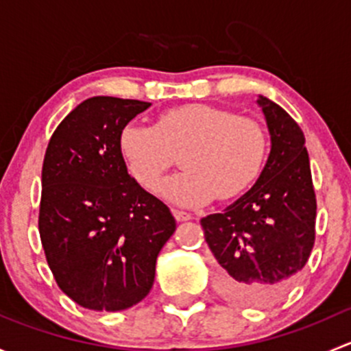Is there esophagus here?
Instances as JSON below:
<instances>
[{
	"mask_svg": "<svg viewBox=\"0 0 351 351\" xmlns=\"http://www.w3.org/2000/svg\"><path fill=\"white\" fill-rule=\"evenodd\" d=\"M173 217L176 219L178 222H183V221H190L192 219V214H189V212H183V210H178V208H173Z\"/></svg>",
	"mask_w": 351,
	"mask_h": 351,
	"instance_id": "obj_1",
	"label": "esophagus"
}]
</instances>
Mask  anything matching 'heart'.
<instances>
[{
  "instance_id": "heart-1",
  "label": "heart",
  "mask_w": 351,
  "mask_h": 351,
  "mask_svg": "<svg viewBox=\"0 0 351 351\" xmlns=\"http://www.w3.org/2000/svg\"><path fill=\"white\" fill-rule=\"evenodd\" d=\"M183 171L161 186L182 207L232 198L250 189L268 154L265 129L250 117L212 105H183L159 113L154 125L129 122L119 132V153L129 175L154 192L180 153Z\"/></svg>"
}]
</instances>
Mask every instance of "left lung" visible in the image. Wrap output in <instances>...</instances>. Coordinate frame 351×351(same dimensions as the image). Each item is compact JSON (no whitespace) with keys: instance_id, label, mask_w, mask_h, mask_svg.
Here are the masks:
<instances>
[{"instance_id":"obj_1","label":"left lung","mask_w":351,"mask_h":351,"mask_svg":"<svg viewBox=\"0 0 351 351\" xmlns=\"http://www.w3.org/2000/svg\"><path fill=\"white\" fill-rule=\"evenodd\" d=\"M270 153L254 185L221 214L200 219L215 258V287L229 302L277 304L299 280L314 246L316 195L306 137L280 105L258 95Z\"/></svg>"}]
</instances>
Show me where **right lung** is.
Masks as SVG:
<instances>
[{
	"instance_id": "add662e5",
	"label": "right lung",
	"mask_w": 351,
	"mask_h": 351,
	"mask_svg": "<svg viewBox=\"0 0 351 351\" xmlns=\"http://www.w3.org/2000/svg\"><path fill=\"white\" fill-rule=\"evenodd\" d=\"M149 107L88 98L45 151L40 241L59 289L86 309L115 313L141 302L176 229L169 208L129 175L119 153L120 129Z\"/></svg>"
}]
</instances>
